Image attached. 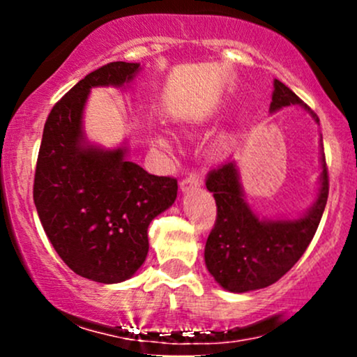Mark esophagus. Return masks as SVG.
<instances>
[{
  "mask_svg": "<svg viewBox=\"0 0 357 357\" xmlns=\"http://www.w3.org/2000/svg\"><path fill=\"white\" fill-rule=\"evenodd\" d=\"M202 183H203L202 176L196 174V173H191V174H188L186 178L181 179V183H179V186H181L183 191H190L191 188L199 186V184H202Z\"/></svg>",
  "mask_w": 357,
  "mask_h": 357,
  "instance_id": "obj_1",
  "label": "esophagus"
}]
</instances>
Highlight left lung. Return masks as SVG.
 I'll return each instance as SVG.
<instances>
[{
  "label": "left lung",
  "instance_id": "left-lung-1",
  "mask_svg": "<svg viewBox=\"0 0 357 357\" xmlns=\"http://www.w3.org/2000/svg\"><path fill=\"white\" fill-rule=\"evenodd\" d=\"M270 110L298 104L307 109L285 84L273 82ZM206 188L216 202V221L204 247V261L215 280L230 292H248L275 284L289 272L312 241L321 223L329 173L322 158V186L314 208L296 221H264L243 202L238 171L233 161L220 165L206 176Z\"/></svg>",
  "mask_w": 357,
  "mask_h": 357
}]
</instances>
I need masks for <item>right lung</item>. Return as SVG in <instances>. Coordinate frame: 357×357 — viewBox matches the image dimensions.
Masks as SVG:
<instances>
[{
	"instance_id": "right-lung-1",
	"label": "right lung",
	"mask_w": 357,
	"mask_h": 357,
	"mask_svg": "<svg viewBox=\"0 0 357 357\" xmlns=\"http://www.w3.org/2000/svg\"><path fill=\"white\" fill-rule=\"evenodd\" d=\"M137 68L110 61L73 85L48 114L36 159L33 199L48 240L77 275L100 284L136 273L149 250V223L178 195V179L126 161V149L82 144L90 89L121 87Z\"/></svg>"
}]
</instances>
